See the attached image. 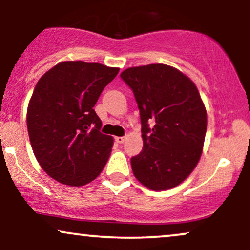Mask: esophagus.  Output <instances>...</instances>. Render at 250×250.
Segmentation results:
<instances>
[{
	"label": "esophagus",
	"mask_w": 250,
	"mask_h": 250,
	"mask_svg": "<svg viewBox=\"0 0 250 250\" xmlns=\"http://www.w3.org/2000/svg\"><path fill=\"white\" fill-rule=\"evenodd\" d=\"M115 141L117 143H123L125 141V136H117V137H115Z\"/></svg>",
	"instance_id": "1"
}]
</instances>
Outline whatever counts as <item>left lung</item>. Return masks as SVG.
Wrapping results in <instances>:
<instances>
[{"label":"left lung","instance_id":"1","mask_svg":"<svg viewBox=\"0 0 250 250\" xmlns=\"http://www.w3.org/2000/svg\"><path fill=\"white\" fill-rule=\"evenodd\" d=\"M141 119L142 151L130 159L137 180L151 190L176 187L199 162L207 131L205 104L190 79L166 64L128 68Z\"/></svg>","mask_w":250,"mask_h":250}]
</instances>
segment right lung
<instances>
[{
    "label": "right lung",
    "mask_w": 250,
    "mask_h": 250,
    "mask_svg": "<svg viewBox=\"0 0 250 250\" xmlns=\"http://www.w3.org/2000/svg\"><path fill=\"white\" fill-rule=\"evenodd\" d=\"M119 68L61 62L37 82L27 113L28 134L43 170L68 186H83L107 163L113 137L101 133L94 105Z\"/></svg>",
    "instance_id": "right-lung-1"
}]
</instances>
